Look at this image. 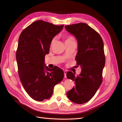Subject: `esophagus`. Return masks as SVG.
Masks as SVG:
<instances>
[{
  "label": "esophagus",
  "instance_id": "34e87169",
  "mask_svg": "<svg viewBox=\"0 0 122 122\" xmlns=\"http://www.w3.org/2000/svg\"><path fill=\"white\" fill-rule=\"evenodd\" d=\"M64 77L65 78H67V76H66V74H67V71H64Z\"/></svg>",
  "mask_w": 122,
  "mask_h": 122
}]
</instances>
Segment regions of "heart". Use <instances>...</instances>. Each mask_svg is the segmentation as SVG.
I'll return each instance as SVG.
<instances>
[{"label": "heart", "instance_id": "1", "mask_svg": "<svg viewBox=\"0 0 122 122\" xmlns=\"http://www.w3.org/2000/svg\"><path fill=\"white\" fill-rule=\"evenodd\" d=\"M55 40H56V38H54L52 41H51V46H52L53 44L55 43ZM73 41H75L74 40V39L73 37H72V36H68L67 38L66 39V43H68V42H73Z\"/></svg>", "mask_w": 122, "mask_h": 122}]
</instances>
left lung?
<instances>
[{"label": "left lung", "mask_w": 122, "mask_h": 122, "mask_svg": "<svg viewBox=\"0 0 122 122\" xmlns=\"http://www.w3.org/2000/svg\"><path fill=\"white\" fill-rule=\"evenodd\" d=\"M65 28L77 39L78 52L75 60L82 70L77 76L71 71L67 73V78L75 83L67 95L72 102L83 104L93 97L102 83L105 64L104 44L100 35L86 23L66 25Z\"/></svg>", "instance_id": "obj_1"}]
</instances>
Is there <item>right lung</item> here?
I'll list each match as a JSON object with an SVG mask.
<instances>
[{"instance_id":"obj_1","label":"right lung","mask_w":122,"mask_h":122,"mask_svg":"<svg viewBox=\"0 0 122 122\" xmlns=\"http://www.w3.org/2000/svg\"><path fill=\"white\" fill-rule=\"evenodd\" d=\"M63 27L38 20L20 35L16 51L18 74L25 91L36 101L49 99L54 86L64 78L63 70L56 66L50 69L44 62L51 41Z\"/></svg>"}]
</instances>
